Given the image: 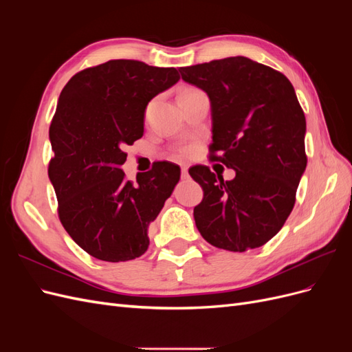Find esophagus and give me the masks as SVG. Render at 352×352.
<instances>
[{
    "instance_id": "34e87169",
    "label": "esophagus",
    "mask_w": 352,
    "mask_h": 352,
    "mask_svg": "<svg viewBox=\"0 0 352 352\" xmlns=\"http://www.w3.org/2000/svg\"><path fill=\"white\" fill-rule=\"evenodd\" d=\"M180 176H182V179H188L189 177L186 166H182V168H180Z\"/></svg>"
}]
</instances>
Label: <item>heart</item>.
<instances>
[{"label": "heart", "instance_id": "heart-1", "mask_svg": "<svg viewBox=\"0 0 352 352\" xmlns=\"http://www.w3.org/2000/svg\"><path fill=\"white\" fill-rule=\"evenodd\" d=\"M194 91H197V89H195V88H186V89H184V91L180 92V94H188V92H194ZM177 153H179L180 155H186V154H189V146H186V145L179 146V148H177Z\"/></svg>", "mask_w": 352, "mask_h": 352}]
</instances>
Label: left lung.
<instances>
[{
	"label": "left lung",
	"instance_id": "obj_1",
	"mask_svg": "<svg viewBox=\"0 0 352 352\" xmlns=\"http://www.w3.org/2000/svg\"><path fill=\"white\" fill-rule=\"evenodd\" d=\"M211 102L210 158L236 172L223 180L207 166L189 168L204 190L194 208L208 243L233 252L258 248L285 225L307 166L305 116L283 73L247 57L180 67Z\"/></svg>",
	"mask_w": 352,
	"mask_h": 352
}]
</instances>
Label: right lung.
I'll list each match as a JSON object with an SVG mask.
<instances>
[{
    "mask_svg": "<svg viewBox=\"0 0 352 352\" xmlns=\"http://www.w3.org/2000/svg\"><path fill=\"white\" fill-rule=\"evenodd\" d=\"M180 79L175 67L110 60L66 83L50 126L54 157L48 176L63 228L92 257L129 261L148 250V226L180 177L175 163L157 162L126 180V145L144 135L146 104Z\"/></svg>",
    "mask_w": 352,
    "mask_h": 352,
    "instance_id": "add662e5",
    "label": "right lung"
}]
</instances>
